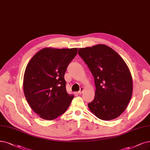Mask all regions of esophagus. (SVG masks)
<instances>
[{
  "label": "esophagus",
  "mask_w": 150,
  "mask_h": 150,
  "mask_svg": "<svg viewBox=\"0 0 150 150\" xmlns=\"http://www.w3.org/2000/svg\"><path fill=\"white\" fill-rule=\"evenodd\" d=\"M83 87H81L80 88V91H79V93L80 94V95H81V94H82V93H83Z\"/></svg>",
  "instance_id": "1"
}]
</instances>
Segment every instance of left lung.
Here are the masks:
<instances>
[{
    "label": "left lung",
    "instance_id": "left-lung-1",
    "mask_svg": "<svg viewBox=\"0 0 150 150\" xmlns=\"http://www.w3.org/2000/svg\"><path fill=\"white\" fill-rule=\"evenodd\" d=\"M78 54L95 80V99L88 103L91 112L103 120L118 117L127 107L133 90L132 75L125 61L104 44L79 48Z\"/></svg>",
    "mask_w": 150,
    "mask_h": 150
}]
</instances>
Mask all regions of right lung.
Returning <instances> with one entry per match:
<instances>
[{
	"label": "right lung",
	"mask_w": 150,
	"mask_h": 150,
	"mask_svg": "<svg viewBox=\"0 0 150 150\" xmlns=\"http://www.w3.org/2000/svg\"><path fill=\"white\" fill-rule=\"evenodd\" d=\"M77 51V48H44L28 64L24 94L31 108L42 119L54 120L69 107L74 96L67 92L64 75Z\"/></svg>",
	"instance_id": "right-lung-1"
}]
</instances>
